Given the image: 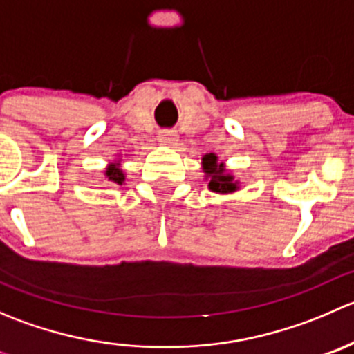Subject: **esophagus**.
<instances>
[{
    "mask_svg": "<svg viewBox=\"0 0 354 354\" xmlns=\"http://www.w3.org/2000/svg\"><path fill=\"white\" fill-rule=\"evenodd\" d=\"M159 140L162 142V144H166V145H173L174 142L178 140V135H176V131H173V130H162L159 133Z\"/></svg>",
    "mask_w": 354,
    "mask_h": 354,
    "instance_id": "obj_1",
    "label": "esophagus"
}]
</instances>
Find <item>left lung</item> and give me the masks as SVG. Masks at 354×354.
<instances>
[{"label":"left lung","instance_id":"left-lung-1","mask_svg":"<svg viewBox=\"0 0 354 354\" xmlns=\"http://www.w3.org/2000/svg\"><path fill=\"white\" fill-rule=\"evenodd\" d=\"M203 171L210 178L209 188L217 194H230L236 190V183L233 181V176L224 174L223 164H217V157L214 154L203 157Z\"/></svg>","mask_w":354,"mask_h":354}]
</instances>
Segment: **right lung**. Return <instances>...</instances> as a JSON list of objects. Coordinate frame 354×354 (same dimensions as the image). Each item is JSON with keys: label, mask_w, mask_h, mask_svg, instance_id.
<instances>
[{"label": "right lung", "mask_w": 354, "mask_h": 354, "mask_svg": "<svg viewBox=\"0 0 354 354\" xmlns=\"http://www.w3.org/2000/svg\"><path fill=\"white\" fill-rule=\"evenodd\" d=\"M106 176H108L109 181H114V183H118V185H123V181H124L123 171H121L116 164H111V166L108 167V171H106Z\"/></svg>", "instance_id": "right-lung-1"}]
</instances>
